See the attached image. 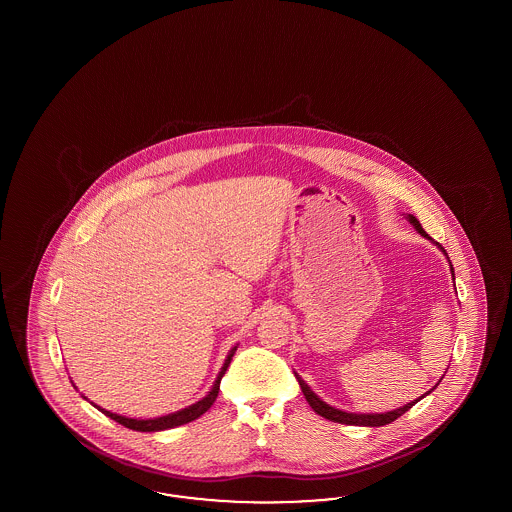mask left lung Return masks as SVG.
Returning a JSON list of instances; mask_svg holds the SVG:
<instances>
[{"label":"left lung","instance_id":"obj_1","mask_svg":"<svg viewBox=\"0 0 512 512\" xmlns=\"http://www.w3.org/2000/svg\"><path fill=\"white\" fill-rule=\"evenodd\" d=\"M409 221L413 223V227H415L422 236H428L426 231L422 229V225H420V221L417 217L409 216ZM437 246H439V244H437ZM439 248H441V246H439ZM443 251H445V249H443ZM445 255H447V253H445ZM450 268H452V264H450ZM452 274H454V270H452ZM296 379H298V385L302 388V392H304L306 400L310 403L311 409H313L317 415H321V417H325V419L332 420V422L353 424V426H385V424H390V422H394L398 417H402L405 411H409V409H411L415 403L420 402L426 394H430V392H432V390H428L424 396H420L419 400L407 403V405H403L400 409H394V411H388V413H381V415H357V413H345V411H340V409H334V407L326 405L323 400H319V398L311 392V388L302 381V377H298V375H296Z\"/></svg>","mask_w":512,"mask_h":512}]
</instances>
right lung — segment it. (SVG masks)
<instances>
[{"instance_id": "1", "label": "right lung", "mask_w": 512, "mask_h": 512, "mask_svg": "<svg viewBox=\"0 0 512 512\" xmlns=\"http://www.w3.org/2000/svg\"><path fill=\"white\" fill-rule=\"evenodd\" d=\"M234 351H236V347L231 349V353H229V357L225 360L221 372L217 375L214 387L208 392V396H204L201 402L193 403V405H189V407L178 411V413H172V415H167V417H159V419L137 420L127 419V417H122V415L110 413V411H105V409H101V407H97V405H95V407H97L103 415H107L110 419L116 420L118 424H122L125 428H129V430H137V432H159V430H169V428H174V426L187 424V422H191V420L199 419L202 413H206V411L214 405V402H216L221 377L227 372V368H229V364H231V360H233Z\"/></svg>"}]
</instances>
